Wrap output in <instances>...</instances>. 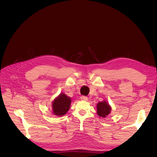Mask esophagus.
Here are the masks:
<instances>
[{"label": "esophagus", "mask_w": 157, "mask_h": 157, "mask_svg": "<svg viewBox=\"0 0 157 157\" xmlns=\"http://www.w3.org/2000/svg\"><path fill=\"white\" fill-rule=\"evenodd\" d=\"M80 99H81V100H82V101H88V97H86V96H81L80 97Z\"/></svg>", "instance_id": "esophagus-1"}]
</instances>
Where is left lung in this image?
Returning a JSON list of instances; mask_svg holds the SVG:
<instances>
[{
  "label": "left lung",
  "mask_w": 157,
  "mask_h": 157,
  "mask_svg": "<svg viewBox=\"0 0 157 157\" xmlns=\"http://www.w3.org/2000/svg\"><path fill=\"white\" fill-rule=\"evenodd\" d=\"M97 114L98 116L105 118L111 111V107L106 101L99 102L97 104Z\"/></svg>",
  "instance_id": "left-lung-1"
}]
</instances>
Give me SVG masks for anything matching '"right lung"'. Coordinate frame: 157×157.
Here are the masks:
<instances>
[{"label": "right lung", "mask_w": 157, "mask_h": 157, "mask_svg": "<svg viewBox=\"0 0 157 157\" xmlns=\"http://www.w3.org/2000/svg\"><path fill=\"white\" fill-rule=\"evenodd\" d=\"M71 99L64 93H61L52 102V113L54 115L62 117L70 109Z\"/></svg>", "instance_id": "obj_1"}]
</instances>
